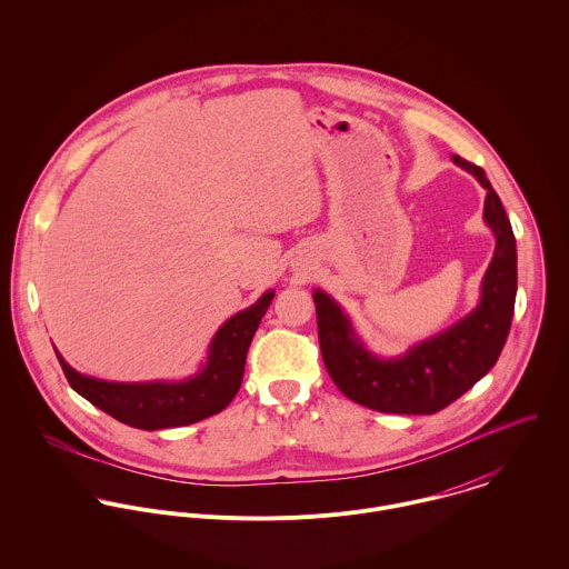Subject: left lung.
Segmentation results:
<instances>
[{"label":"left lung","mask_w":569,"mask_h":569,"mask_svg":"<svg viewBox=\"0 0 569 569\" xmlns=\"http://www.w3.org/2000/svg\"><path fill=\"white\" fill-rule=\"evenodd\" d=\"M453 162L487 188L485 219L497 239L482 300L471 316L418 343L401 359L381 361L359 343L348 318L326 293L313 296L326 370L359 406L386 413H436L471 390L497 363L506 343L517 296L515 234L485 170L460 156Z\"/></svg>","instance_id":"8db88e82"}]
</instances>
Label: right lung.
I'll return each mask as SVG.
<instances>
[{"label":"right lung","instance_id":"add662e5","mask_svg":"<svg viewBox=\"0 0 569 569\" xmlns=\"http://www.w3.org/2000/svg\"><path fill=\"white\" fill-rule=\"evenodd\" d=\"M273 300L267 291L253 307L237 313L219 328L206 368L179 383H109L82 377L57 352L68 383L116 420L156 431L199 422L230 406L243 381L244 357L253 332Z\"/></svg>","mask_w":569,"mask_h":569}]
</instances>
